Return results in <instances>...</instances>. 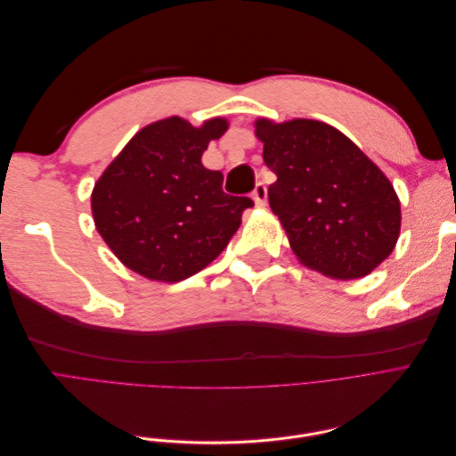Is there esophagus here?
<instances>
[{"instance_id": "34e87169", "label": "esophagus", "mask_w": 456, "mask_h": 456, "mask_svg": "<svg viewBox=\"0 0 456 456\" xmlns=\"http://www.w3.org/2000/svg\"><path fill=\"white\" fill-rule=\"evenodd\" d=\"M253 200L258 207H265L266 205V186L262 183H256L255 190H253Z\"/></svg>"}]
</instances>
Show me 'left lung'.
Here are the masks:
<instances>
[{
	"label": "left lung",
	"instance_id": "1",
	"mask_svg": "<svg viewBox=\"0 0 456 456\" xmlns=\"http://www.w3.org/2000/svg\"><path fill=\"white\" fill-rule=\"evenodd\" d=\"M268 188L302 265L355 280L388 256L399 236V200L384 173L335 127L314 119L256 121Z\"/></svg>",
	"mask_w": 456,
	"mask_h": 456
}]
</instances>
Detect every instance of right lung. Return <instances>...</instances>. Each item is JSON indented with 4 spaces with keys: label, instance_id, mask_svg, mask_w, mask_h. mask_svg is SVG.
Wrapping results in <instances>:
<instances>
[{
    "label": "right lung",
    "instance_id": "1",
    "mask_svg": "<svg viewBox=\"0 0 456 456\" xmlns=\"http://www.w3.org/2000/svg\"><path fill=\"white\" fill-rule=\"evenodd\" d=\"M228 129L220 118L196 129L181 118L136 133L94 184L96 230L127 268L156 281H183L213 262L253 200L230 196L201 154Z\"/></svg>",
    "mask_w": 456,
    "mask_h": 456
}]
</instances>
